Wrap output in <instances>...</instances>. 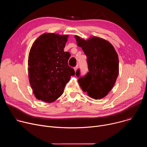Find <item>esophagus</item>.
<instances>
[{
	"label": "esophagus",
	"instance_id": "obj_1",
	"mask_svg": "<svg viewBox=\"0 0 147 147\" xmlns=\"http://www.w3.org/2000/svg\"><path fill=\"white\" fill-rule=\"evenodd\" d=\"M77 69H78V66H76V67H74V70L75 72H76V71H77Z\"/></svg>",
	"mask_w": 147,
	"mask_h": 147
}]
</instances>
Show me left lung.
<instances>
[{"instance_id":"1","label":"left lung","mask_w":147,"mask_h":147,"mask_svg":"<svg viewBox=\"0 0 147 147\" xmlns=\"http://www.w3.org/2000/svg\"><path fill=\"white\" fill-rule=\"evenodd\" d=\"M77 44L87 57L89 72L78 80L88 95L94 99L106 96L113 87L119 74V58L113 45L105 39L92 36L85 40L76 35ZM80 77V70L76 71Z\"/></svg>"}]
</instances>
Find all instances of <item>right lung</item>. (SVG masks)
<instances>
[{
  "label": "right lung",
  "instance_id": "1",
  "mask_svg": "<svg viewBox=\"0 0 147 147\" xmlns=\"http://www.w3.org/2000/svg\"><path fill=\"white\" fill-rule=\"evenodd\" d=\"M68 35L44 33L33 43L28 56V78L37 99L51 103L64 92L75 74L68 65L69 52H64Z\"/></svg>",
  "mask_w": 147,
  "mask_h": 147
}]
</instances>
